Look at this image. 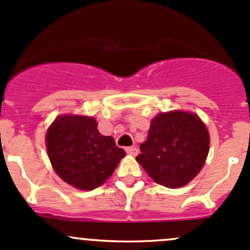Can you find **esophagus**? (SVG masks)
Segmentation results:
<instances>
[{"label":"esophagus","mask_w":250,"mask_h":250,"mask_svg":"<svg viewBox=\"0 0 250 250\" xmlns=\"http://www.w3.org/2000/svg\"><path fill=\"white\" fill-rule=\"evenodd\" d=\"M125 152H127L128 155L137 156V155H138V148L135 147V146H130V147L125 148Z\"/></svg>","instance_id":"obj_1"}]
</instances>
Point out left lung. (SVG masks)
<instances>
[{"label":"left lung","mask_w":250,"mask_h":250,"mask_svg":"<svg viewBox=\"0 0 250 250\" xmlns=\"http://www.w3.org/2000/svg\"><path fill=\"white\" fill-rule=\"evenodd\" d=\"M140 151L137 161L156 183L181 188L202 169L209 152L208 130L195 113L161 112L151 121Z\"/></svg>","instance_id":"8db88e82"}]
</instances>
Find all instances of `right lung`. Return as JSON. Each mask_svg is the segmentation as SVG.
I'll return each mask as SVG.
<instances>
[{
  "instance_id": "right-lung-1",
  "label": "right lung",
  "mask_w": 250,
  "mask_h": 250,
  "mask_svg": "<svg viewBox=\"0 0 250 250\" xmlns=\"http://www.w3.org/2000/svg\"><path fill=\"white\" fill-rule=\"evenodd\" d=\"M46 143L55 173L84 191L103 185L125 156L112 137L100 134L94 117L87 116L57 117L48 128Z\"/></svg>"
}]
</instances>
